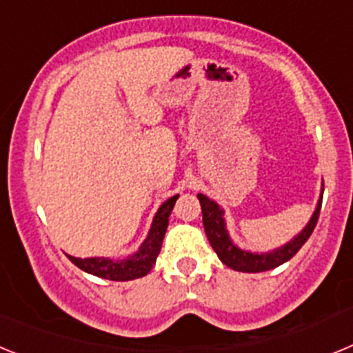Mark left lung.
Masks as SVG:
<instances>
[{"label":"left lung","instance_id":"1","mask_svg":"<svg viewBox=\"0 0 353 353\" xmlns=\"http://www.w3.org/2000/svg\"><path fill=\"white\" fill-rule=\"evenodd\" d=\"M322 196H323V183L322 192L318 198L316 208H314L311 219L307 221L304 228L297 235L293 236L290 242L283 244L281 248H276L269 252H256V251H245L240 249L235 244L228 233L226 219H224V210L219 203H215L214 199H210L205 194H198L199 205H201V212H203V228L205 233L208 236V242L217 252L219 260L223 261L226 267L236 270V272H265V270H272L279 265L286 263L297 254L299 249L305 244V240L310 239L313 233L314 226H316L318 215H320V207H322Z\"/></svg>","mask_w":353,"mask_h":353}]
</instances>
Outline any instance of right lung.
Listing matches in <instances>:
<instances>
[{"mask_svg": "<svg viewBox=\"0 0 353 353\" xmlns=\"http://www.w3.org/2000/svg\"><path fill=\"white\" fill-rule=\"evenodd\" d=\"M176 199H179V194L171 196L159 207V210L154 215V221H152V226H150L148 235L134 254H129L121 260L104 256L76 258L67 254L68 260L84 272L102 277V279H109V281H132V279L146 276L155 265V260L161 252L162 240H164L168 223H170V214Z\"/></svg>", "mask_w": 353, "mask_h": 353, "instance_id": "obj_1", "label": "right lung"}]
</instances>
